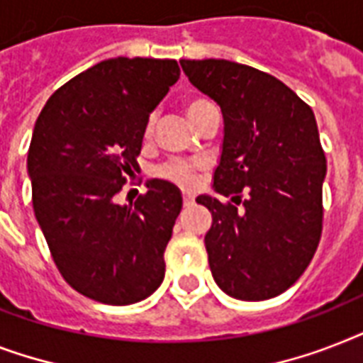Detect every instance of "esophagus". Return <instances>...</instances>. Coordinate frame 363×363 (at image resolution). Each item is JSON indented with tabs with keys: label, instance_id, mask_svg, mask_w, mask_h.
Listing matches in <instances>:
<instances>
[{
	"label": "esophagus",
	"instance_id": "obj_1",
	"mask_svg": "<svg viewBox=\"0 0 363 363\" xmlns=\"http://www.w3.org/2000/svg\"><path fill=\"white\" fill-rule=\"evenodd\" d=\"M182 201H184V205H192L194 196L190 192H182Z\"/></svg>",
	"mask_w": 363,
	"mask_h": 363
}]
</instances>
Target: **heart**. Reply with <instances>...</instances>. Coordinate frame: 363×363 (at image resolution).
Masks as SVG:
<instances>
[{
    "label": "heart",
    "mask_w": 363,
    "mask_h": 363,
    "mask_svg": "<svg viewBox=\"0 0 363 363\" xmlns=\"http://www.w3.org/2000/svg\"><path fill=\"white\" fill-rule=\"evenodd\" d=\"M215 104L207 98H201V96H196V98L186 99L184 104V111H186L188 118L196 124V122L201 118V116L207 113L209 109H213ZM156 122H158V116L156 113L147 118V124H145V137H150L154 133V128H156ZM203 169V164L201 162H188V160L182 158H171L167 160L165 164H162L156 169V175L164 181H169L173 184H179L182 188H192L196 182H198L199 171Z\"/></svg>",
    "instance_id": "1"
}]
</instances>
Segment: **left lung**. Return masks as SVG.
<instances>
[{"instance_id":"obj_1","label":"left lung","mask_w":363,"mask_h":363,"mask_svg":"<svg viewBox=\"0 0 363 363\" xmlns=\"http://www.w3.org/2000/svg\"><path fill=\"white\" fill-rule=\"evenodd\" d=\"M188 81L220 105L224 143L215 190L211 273L232 298L262 301L292 286L322 235L326 156L315 113L269 73L228 60H182Z\"/></svg>"}]
</instances>
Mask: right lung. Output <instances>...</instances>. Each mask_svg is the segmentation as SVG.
<instances>
[{"label":"right lung","mask_w":363,"mask_h":363,"mask_svg":"<svg viewBox=\"0 0 363 363\" xmlns=\"http://www.w3.org/2000/svg\"><path fill=\"white\" fill-rule=\"evenodd\" d=\"M179 75L175 60H105L60 86L33 128V213L65 282L99 303H137L164 281L181 192L154 179L130 205L116 196L139 169L148 115Z\"/></svg>","instance_id":"obj_1"}]
</instances>
